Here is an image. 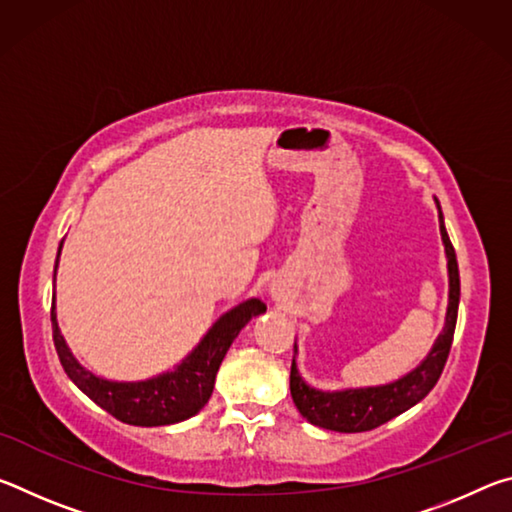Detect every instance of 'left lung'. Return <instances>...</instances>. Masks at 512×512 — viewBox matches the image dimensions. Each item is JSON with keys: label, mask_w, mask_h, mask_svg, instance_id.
<instances>
[{"label": "left lung", "mask_w": 512, "mask_h": 512, "mask_svg": "<svg viewBox=\"0 0 512 512\" xmlns=\"http://www.w3.org/2000/svg\"><path fill=\"white\" fill-rule=\"evenodd\" d=\"M438 203V201H436ZM440 207V205H438ZM440 235H443L447 268H449V307L443 334L438 336L436 345L418 368L409 375L393 381L386 386L375 388H354V391L341 393H323L307 386L298 375L296 361L291 363V397L296 402L302 418L323 429L341 431V433H359L377 429L379 424L393 420L395 415L418 404L429 395L436 381L443 375V368L452 350L456 316H458V298H461V277H458L456 250L449 241V235L440 212Z\"/></svg>", "instance_id": "obj_1"}]
</instances>
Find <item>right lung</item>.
I'll list each match as a JSON object with an SVG mask.
<instances>
[{
	"label": "right lung",
	"mask_w": 512,
	"mask_h": 512,
	"mask_svg": "<svg viewBox=\"0 0 512 512\" xmlns=\"http://www.w3.org/2000/svg\"><path fill=\"white\" fill-rule=\"evenodd\" d=\"M262 311H266L262 300L253 298L241 302L239 307L216 320V325L207 332L201 345L176 370L164 372V375L146 381H133V384H119V381L94 377L90 370H85L74 359V354L69 352L65 339L58 332L56 300H51V332H54L56 352L67 377L94 404H99L103 411H108L126 424H135V427H162V424H173L192 418V415L203 409L212 395L216 372H219L225 352H228L232 341L237 339L241 327L250 318L262 314Z\"/></svg>",
	"instance_id": "obj_1"
}]
</instances>
